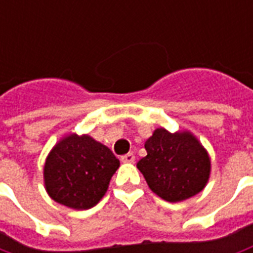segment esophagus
I'll return each mask as SVG.
<instances>
[{
	"instance_id": "obj_1",
	"label": "esophagus",
	"mask_w": 253,
	"mask_h": 253,
	"mask_svg": "<svg viewBox=\"0 0 253 253\" xmlns=\"http://www.w3.org/2000/svg\"><path fill=\"white\" fill-rule=\"evenodd\" d=\"M122 163H134L135 161V156L132 153H127L125 156H122Z\"/></svg>"
}]
</instances>
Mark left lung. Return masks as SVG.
Segmentation results:
<instances>
[{
  "instance_id": "obj_1",
  "label": "left lung",
  "mask_w": 253,
  "mask_h": 253,
  "mask_svg": "<svg viewBox=\"0 0 253 253\" xmlns=\"http://www.w3.org/2000/svg\"><path fill=\"white\" fill-rule=\"evenodd\" d=\"M146 157L137 168L150 190L167 202L186 201L209 181L211 163L207 150L190 131L156 128L145 142Z\"/></svg>"
}]
</instances>
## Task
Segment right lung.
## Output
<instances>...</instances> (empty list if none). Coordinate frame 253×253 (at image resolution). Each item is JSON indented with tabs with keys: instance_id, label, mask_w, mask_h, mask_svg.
Wrapping results in <instances>:
<instances>
[{
	"instance_id": "add662e5",
	"label": "right lung",
	"mask_w": 253,
	"mask_h": 253,
	"mask_svg": "<svg viewBox=\"0 0 253 253\" xmlns=\"http://www.w3.org/2000/svg\"><path fill=\"white\" fill-rule=\"evenodd\" d=\"M119 160L86 134H69L51 149L43 168L51 199L74 210L96 206L105 195Z\"/></svg>"
}]
</instances>
